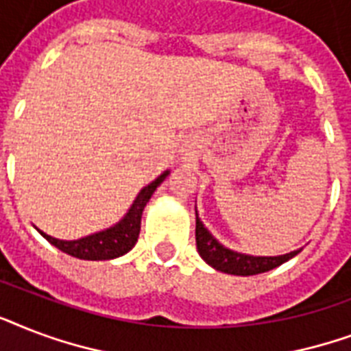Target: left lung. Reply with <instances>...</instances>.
Masks as SVG:
<instances>
[{
    "label": "left lung",
    "instance_id": "8db88e82",
    "mask_svg": "<svg viewBox=\"0 0 351 351\" xmlns=\"http://www.w3.org/2000/svg\"><path fill=\"white\" fill-rule=\"evenodd\" d=\"M195 239H197L198 253L204 261L208 262L209 266H213L215 269L224 273H231V275H256V273L269 271L273 267L280 266L289 258H293L299 251H291L288 255L280 256H251L242 255L237 251H231L228 247L217 242L213 234L209 233L204 224L197 217V230H195Z\"/></svg>",
    "mask_w": 351,
    "mask_h": 351
}]
</instances>
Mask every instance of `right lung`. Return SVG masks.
<instances>
[{"label":"right lung","mask_w":351,"mask_h":351,"mask_svg":"<svg viewBox=\"0 0 351 351\" xmlns=\"http://www.w3.org/2000/svg\"><path fill=\"white\" fill-rule=\"evenodd\" d=\"M165 176H167V173L160 175L147 187H143L136 200H134V204H132V208L129 209V213L117 226H112L109 230L89 234V237L80 240H58L45 234L43 231H38L43 234V239L49 240L52 245H56L58 250H62L63 253H67L71 256H76V258H82V261H109V258L121 256L123 253L132 250V245L136 244L143 208L149 202V198L153 197L154 189L164 182Z\"/></svg>","instance_id":"right-lung-1"}]
</instances>
